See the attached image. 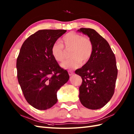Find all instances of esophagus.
<instances>
[{"label":"esophagus","mask_w":134,"mask_h":134,"mask_svg":"<svg viewBox=\"0 0 134 134\" xmlns=\"http://www.w3.org/2000/svg\"><path fill=\"white\" fill-rule=\"evenodd\" d=\"M74 74V73L73 71H69V75L70 76Z\"/></svg>","instance_id":"esophagus-1"}]
</instances>
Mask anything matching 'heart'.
I'll list each match as a JSON object with an SVG mask.
<instances>
[{
  "label": "heart",
  "mask_w": 134,
  "mask_h": 134,
  "mask_svg": "<svg viewBox=\"0 0 134 134\" xmlns=\"http://www.w3.org/2000/svg\"><path fill=\"white\" fill-rule=\"evenodd\" d=\"M63 45L59 42H55L51 47V54L54 59L62 62L65 58L63 46L66 50H71L68 59L61 64L64 69H72L80 67L82 63H87L92 57L93 45L91 40L83 36L71 32L62 38Z\"/></svg>",
  "instance_id": "obj_1"
}]
</instances>
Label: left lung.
I'll use <instances>...</instances> for the list:
<instances>
[{
  "label": "left lung",
  "instance_id": "obj_1",
  "mask_svg": "<svg viewBox=\"0 0 134 134\" xmlns=\"http://www.w3.org/2000/svg\"><path fill=\"white\" fill-rule=\"evenodd\" d=\"M87 35L93 45L92 57L75 73L82 77L79 99L88 109H97L106 105L113 95L117 76L115 54L108 42L91 28L78 30Z\"/></svg>",
  "mask_w": 134,
  "mask_h": 134
}]
</instances>
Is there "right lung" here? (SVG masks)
<instances>
[{
    "mask_svg": "<svg viewBox=\"0 0 134 134\" xmlns=\"http://www.w3.org/2000/svg\"><path fill=\"white\" fill-rule=\"evenodd\" d=\"M66 32L39 30L23 42L17 59V78L25 99L32 107L45 110L58 102L57 92L69 79L51 54V47Z\"/></svg>",
    "mask_w": 134,
    "mask_h": 134,
    "instance_id": "1",
    "label": "right lung"
}]
</instances>
